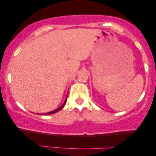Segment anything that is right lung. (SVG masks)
<instances>
[{
    "label": "right lung",
    "instance_id": "obj_1",
    "mask_svg": "<svg viewBox=\"0 0 156 156\" xmlns=\"http://www.w3.org/2000/svg\"><path fill=\"white\" fill-rule=\"evenodd\" d=\"M67 98H66V100H65V101H64V103H63V105H62V106H60L59 108H58L57 109H55V110H53V112H48V113H45V114H43V115H50V114H54V113H56V112H59V111L61 110V109H62V108H63V107L64 106V105L66 104V102H67Z\"/></svg>",
    "mask_w": 156,
    "mask_h": 156
}]
</instances>
